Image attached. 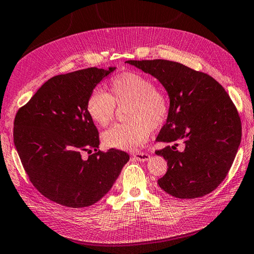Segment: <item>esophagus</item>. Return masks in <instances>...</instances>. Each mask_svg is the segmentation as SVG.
Here are the masks:
<instances>
[{
	"mask_svg": "<svg viewBox=\"0 0 254 254\" xmlns=\"http://www.w3.org/2000/svg\"><path fill=\"white\" fill-rule=\"evenodd\" d=\"M133 157H134V159H136V160H138V161H147L148 160V159L150 158V156L148 155V154H146V152H134L133 154Z\"/></svg>",
	"mask_w": 254,
	"mask_h": 254,
	"instance_id": "34e87169",
	"label": "esophagus"
}]
</instances>
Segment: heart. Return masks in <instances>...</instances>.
Returning <instances> with one entry per match:
<instances>
[{
  "label": "heart",
  "instance_id": "obj_1",
  "mask_svg": "<svg viewBox=\"0 0 254 254\" xmlns=\"http://www.w3.org/2000/svg\"><path fill=\"white\" fill-rule=\"evenodd\" d=\"M116 105H127L126 123H117L102 135L108 148L133 150L148 140L150 129L162 127L170 114L167 94L154 82L138 72L115 75L109 82V93L96 88L86 100V113L98 127H107L116 114Z\"/></svg>",
  "mask_w": 254,
  "mask_h": 254
}]
</instances>
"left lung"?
I'll use <instances>...</instances> for the list:
<instances>
[{
	"label": "left lung",
	"instance_id": "1",
	"mask_svg": "<svg viewBox=\"0 0 254 254\" xmlns=\"http://www.w3.org/2000/svg\"><path fill=\"white\" fill-rule=\"evenodd\" d=\"M157 78L170 97V114L157 140L171 144L156 150L168 162L158 184L171 196L193 199L213 191L226 178L241 140L238 110L211 75L180 63L127 61ZM183 145V150L176 147Z\"/></svg>",
	"mask_w": 254,
	"mask_h": 254
}]
</instances>
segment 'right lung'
Returning <instances> with one entry per match:
<instances>
[{
    "instance_id": "add662e5",
    "label": "right lung",
    "mask_w": 254,
    "mask_h": 254,
    "mask_svg": "<svg viewBox=\"0 0 254 254\" xmlns=\"http://www.w3.org/2000/svg\"><path fill=\"white\" fill-rule=\"evenodd\" d=\"M115 69L91 67L53 76L17 111L13 135L22 167L32 185L58 204L96 203L128 161L123 150L98 149V131L85 108L94 87Z\"/></svg>"
}]
</instances>
